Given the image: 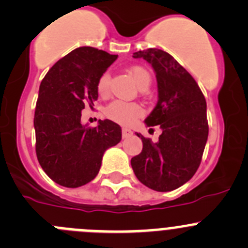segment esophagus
<instances>
[{"label":"esophagus","mask_w":248,"mask_h":248,"mask_svg":"<svg viewBox=\"0 0 248 248\" xmlns=\"http://www.w3.org/2000/svg\"><path fill=\"white\" fill-rule=\"evenodd\" d=\"M132 135V131L129 128H122V137L127 138Z\"/></svg>","instance_id":"obj_1"}]
</instances>
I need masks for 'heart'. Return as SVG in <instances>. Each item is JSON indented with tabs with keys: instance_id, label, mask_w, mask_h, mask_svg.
Here are the masks:
<instances>
[{
	"instance_id": "heart-1",
	"label": "heart",
	"mask_w": 248,
	"mask_h": 248,
	"mask_svg": "<svg viewBox=\"0 0 248 248\" xmlns=\"http://www.w3.org/2000/svg\"><path fill=\"white\" fill-rule=\"evenodd\" d=\"M129 73H131L132 78L135 79L138 87H142L145 83L150 82V76L140 66H133L129 68ZM108 84H110V75L108 72H105L100 76L96 83V89L100 95H106L108 93ZM106 116L112 121L117 122L121 124H131L132 122H135L140 116H142L143 108H140L138 104L136 103H124V101H112L110 105L106 108L105 110Z\"/></svg>"
}]
</instances>
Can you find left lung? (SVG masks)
Returning a JSON list of instances; mask_svg holds the SVG:
<instances>
[{"label": "left lung", "mask_w": 248, "mask_h": 248, "mask_svg": "<svg viewBox=\"0 0 248 248\" xmlns=\"http://www.w3.org/2000/svg\"><path fill=\"white\" fill-rule=\"evenodd\" d=\"M152 64L158 82V103L145 124L160 126L159 140L153 143L140 133V154L131 159L137 179L149 188L169 192L192 179L208 140L207 103L188 72L170 54L148 48L133 54Z\"/></svg>", "instance_id": "1"}]
</instances>
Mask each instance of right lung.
<instances>
[{
  "mask_svg": "<svg viewBox=\"0 0 248 248\" xmlns=\"http://www.w3.org/2000/svg\"><path fill=\"white\" fill-rule=\"evenodd\" d=\"M117 59L106 51L82 46L48 69L39 88L34 115L36 156L52 181L76 188L95 179L104 153L121 140V127L99 120L82 124L85 104L98 99L96 83Z\"/></svg>",
  "mask_w": 248,
  "mask_h": 248,
  "instance_id": "right-lung-1",
  "label": "right lung"
}]
</instances>
